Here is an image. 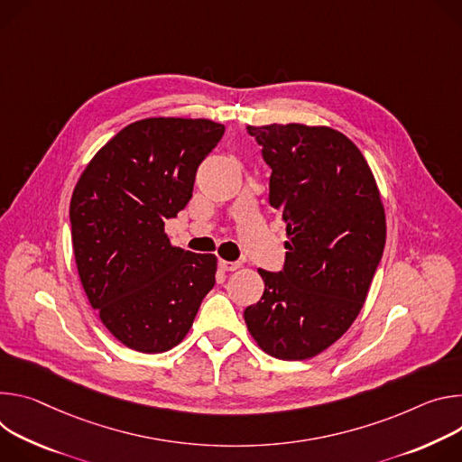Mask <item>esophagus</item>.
I'll list each match as a JSON object with an SVG mask.
<instances>
[{"label": "esophagus", "mask_w": 462, "mask_h": 462, "mask_svg": "<svg viewBox=\"0 0 462 462\" xmlns=\"http://www.w3.org/2000/svg\"><path fill=\"white\" fill-rule=\"evenodd\" d=\"M220 268L224 272H236L238 268H242L240 263H229V261H220Z\"/></svg>", "instance_id": "34e87169"}]
</instances>
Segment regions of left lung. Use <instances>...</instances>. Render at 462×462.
I'll list each match as a JSON object with an SVG mask.
<instances>
[{"label": "left lung", "instance_id": "obj_1", "mask_svg": "<svg viewBox=\"0 0 462 462\" xmlns=\"http://www.w3.org/2000/svg\"><path fill=\"white\" fill-rule=\"evenodd\" d=\"M247 132L272 167L270 203L288 242L281 273L259 270L264 293L244 319L266 354L306 360L364 309L385 245L382 196L360 148L330 126L273 123Z\"/></svg>", "mask_w": 462, "mask_h": 462}]
</instances>
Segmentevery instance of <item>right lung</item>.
I'll use <instances>...</instances> for the list:
<instances>
[{
	"label": "right lung",
	"mask_w": 462,
	"mask_h": 462,
	"mask_svg": "<svg viewBox=\"0 0 462 462\" xmlns=\"http://www.w3.org/2000/svg\"><path fill=\"white\" fill-rule=\"evenodd\" d=\"M226 126L150 117L125 126L80 174L71 203L75 263L89 304L128 348L160 354L183 341L215 286L217 257L165 233L192 196L203 158Z\"/></svg>",
	"instance_id": "obj_1"
}]
</instances>
